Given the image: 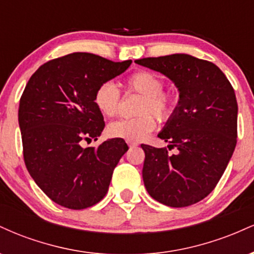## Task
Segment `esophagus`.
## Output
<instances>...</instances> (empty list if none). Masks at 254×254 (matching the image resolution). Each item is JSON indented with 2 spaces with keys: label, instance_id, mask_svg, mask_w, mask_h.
Segmentation results:
<instances>
[{
  "label": "esophagus",
  "instance_id": "esophagus-1",
  "mask_svg": "<svg viewBox=\"0 0 254 254\" xmlns=\"http://www.w3.org/2000/svg\"><path fill=\"white\" fill-rule=\"evenodd\" d=\"M127 144H129L130 148H135V147H137V145H138L137 142H131V141H127Z\"/></svg>",
  "mask_w": 254,
  "mask_h": 254
}]
</instances>
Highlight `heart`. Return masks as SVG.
Here are the masks:
<instances>
[{
    "mask_svg": "<svg viewBox=\"0 0 254 254\" xmlns=\"http://www.w3.org/2000/svg\"><path fill=\"white\" fill-rule=\"evenodd\" d=\"M124 87L143 97L138 109L139 117L121 119L109 125V133L127 141H142L155 129V118L166 121L176 111L177 98L170 92H165L164 81L150 71H136L125 78ZM94 104L105 117H115L121 105V92L113 83L106 82L98 87L94 94Z\"/></svg>",
    "mask_w": 254,
    "mask_h": 254,
    "instance_id": "b5f03b06",
    "label": "heart"
}]
</instances>
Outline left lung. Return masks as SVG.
<instances>
[{
	"label": "left lung",
	"instance_id": "1",
	"mask_svg": "<svg viewBox=\"0 0 254 254\" xmlns=\"http://www.w3.org/2000/svg\"><path fill=\"white\" fill-rule=\"evenodd\" d=\"M136 63L164 74L179 90L176 111L157 135L179 151L168 155L166 148L141 144L144 186L165 205H192L214 190L237 145L234 89L217 65L190 55L148 57Z\"/></svg>",
	"mask_w": 254,
	"mask_h": 254
}]
</instances>
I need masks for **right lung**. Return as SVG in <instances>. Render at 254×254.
Returning <instances> with one entry per match:
<instances>
[{"label": "right lung", "instance_id": "right-lung-1", "mask_svg": "<svg viewBox=\"0 0 254 254\" xmlns=\"http://www.w3.org/2000/svg\"><path fill=\"white\" fill-rule=\"evenodd\" d=\"M130 64L74 52L43 64L26 84L19 105L25 165L44 193L64 208L81 210L100 202L129 149L123 138L98 148L81 143L98 139L105 127L95 90Z\"/></svg>", "mask_w": 254, "mask_h": 254}]
</instances>
